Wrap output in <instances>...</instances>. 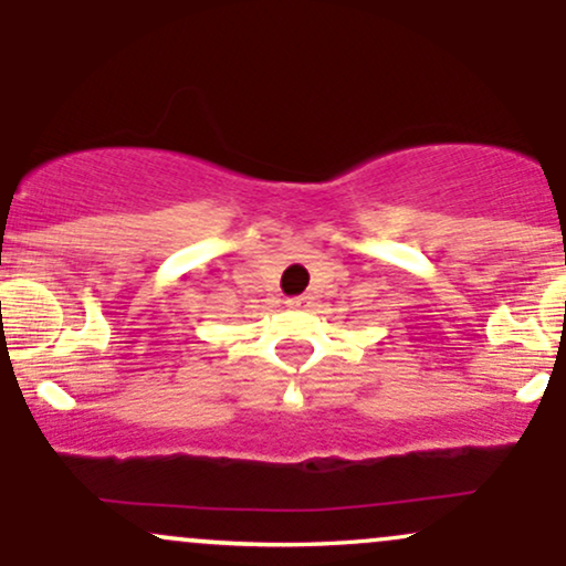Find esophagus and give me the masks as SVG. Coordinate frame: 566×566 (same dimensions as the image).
<instances>
[{"label": "esophagus", "mask_w": 566, "mask_h": 566, "mask_svg": "<svg viewBox=\"0 0 566 566\" xmlns=\"http://www.w3.org/2000/svg\"><path fill=\"white\" fill-rule=\"evenodd\" d=\"M311 301H308V297H305V295H297V297H290V301H287V305H290V308H305V305H308Z\"/></svg>", "instance_id": "34e87169"}]
</instances>
